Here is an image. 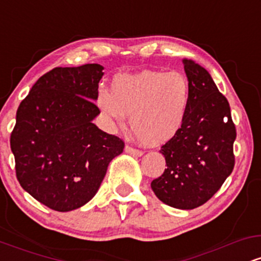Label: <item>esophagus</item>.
Returning <instances> with one entry per match:
<instances>
[{"label": "esophagus", "instance_id": "1", "mask_svg": "<svg viewBox=\"0 0 261 261\" xmlns=\"http://www.w3.org/2000/svg\"><path fill=\"white\" fill-rule=\"evenodd\" d=\"M125 152H127V153H130L133 155H137V157H140V155L143 154L142 149H139V148L133 147V146H128V145L125 147Z\"/></svg>", "mask_w": 261, "mask_h": 261}]
</instances>
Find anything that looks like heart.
<instances>
[{
	"label": "heart",
	"instance_id": "obj_1",
	"mask_svg": "<svg viewBox=\"0 0 261 261\" xmlns=\"http://www.w3.org/2000/svg\"><path fill=\"white\" fill-rule=\"evenodd\" d=\"M190 101V86L180 72L145 70L115 77L112 92L100 88L97 106L104 119L122 126L130 115L135 136L145 145H161L179 133Z\"/></svg>",
	"mask_w": 261,
	"mask_h": 261
}]
</instances>
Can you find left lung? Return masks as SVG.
<instances>
[{"label": "left lung", "instance_id": "obj_1", "mask_svg": "<svg viewBox=\"0 0 261 261\" xmlns=\"http://www.w3.org/2000/svg\"><path fill=\"white\" fill-rule=\"evenodd\" d=\"M190 101L179 133L161 148L167 169L152 180L155 196L167 205L191 210L207 202L234 168L236 125L228 100L210 73L182 60Z\"/></svg>", "mask_w": 261, "mask_h": 261}]
</instances>
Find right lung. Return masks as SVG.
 Masks as SVG:
<instances>
[{
  "label": "right lung",
  "instance_id": "1",
  "mask_svg": "<svg viewBox=\"0 0 261 261\" xmlns=\"http://www.w3.org/2000/svg\"><path fill=\"white\" fill-rule=\"evenodd\" d=\"M103 66L55 67L39 79L17 110L11 149L20 187L55 211H72L97 194L124 141L92 120Z\"/></svg>",
  "mask_w": 261,
  "mask_h": 261
}]
</instances>
